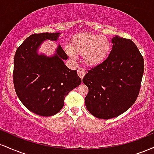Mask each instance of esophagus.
Returning a JSON list of instances; mask_svg holds the SVG:
<instances>
[{
    "label": "esophagus",
    "mask_w": 154,
    "mask_h": 154,
    "mask_svg": "<svg viewBox=\"0 0 154 154\" xmlns=\"http://www.w3.org/2000/svg\"><path fill=\"white\" fill-rule=\"evenodd\" d=\"M77 74H78L79 77L82 79L83 77H84V76L85 75L86 71L83 68H79L78 69H77Z\"/></svg>",
    "instance_id": "1"
}]
</instances>
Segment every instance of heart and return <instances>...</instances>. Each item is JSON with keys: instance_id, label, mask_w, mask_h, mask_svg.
<instances>
[{"instance_id": "heart-1", "label": "heart", "mask_w": 154, "mask_h": 154, "mask_svg": "<svg viewBox=\"0 0 154 154\" xmlns=\"http://www.w3.org/2000/svg\"><path fill=\"white\" fill-rule=\"evenodd\" d=\"M111 51V43L109 38L93 33H79L65 47L66 54L72 59L77 55H83L84 62L90 66L100 64L107 59Z\"/></svg>"}]
</instances>
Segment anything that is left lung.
<instances>
[{
	"label": "left lung",
	"instance_id": "obj_1",
	"mask_svg": "<svg viewBox=\"0 0 154 154\" xmlns=\"http://www.w3.org/2000/svg\"><path fill=\"white\" fill-rule=\"evenodd\" d=\"M111 42L107 59L82 79L89 89L86 108L98 119H111L130 109L139 94L143 75V58L135 44L118 35Z\"/></svg>",
	"mask_w": 154,
	"mask_h": 154
}]
</instances>
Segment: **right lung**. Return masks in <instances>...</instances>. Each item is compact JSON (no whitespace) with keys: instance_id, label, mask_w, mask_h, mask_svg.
<instances>
[{"instance_id":"right-lung-1","label":"right lung","mask_w":154,"mask_h":154,"mask_svg":"<svg viewBox=\"0 0 154 154\" xmlns=\"http://www.w3.org/2000/svg\"><path fill=\"white\" fill-rule=\"evenodd\" d=\"M61 33H40L28 37L17 48L14 60L13 79L19 100L29 111L50 116L61 111L64 98L82 80L77 70L67 68L68 56L61 45L54 56L38 54L45 40H56Z\"/></svg>"}]
</instances>
